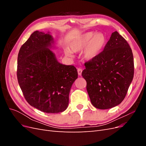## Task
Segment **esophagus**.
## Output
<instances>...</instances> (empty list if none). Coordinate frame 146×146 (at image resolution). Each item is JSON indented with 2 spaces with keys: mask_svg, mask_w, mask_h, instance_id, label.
Segmentation results:
<instances>
[{
  "mask_svg": "<svg viewBox=\"0 0 146 146\" xmlns=\"http://www.w3.org/2000/svg\"><path fill=\"white\" fill-rule=\"evenodd\" d=\"M77 72H78V74L79 76H81L82 73V69L80 68H78L77 69Z\"/></svg>",
  "mask_w": 146,
  "mask_h": 146,
  "instance_id": "1",
  "label": "esophagus"
}]
</instances>
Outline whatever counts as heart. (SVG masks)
<instances>
[{
  "instance_id": "obj_1",
  "label": "heart",
  "mask_w": 146,
  "mask_h": 146,
  "mask_svg": "<svg viewBox=\"0 0 146 146\" xmlns=\"http://www.w3.org/2000/svg\"><path fill=\"white\" fill-rule=\"evenodd\" d=\"M106 37L102 33L86 32L79 36L69 43V49H65L66 55L72 56V52L83 50V56L86 60H92L102 51L106 44Z\"/></svg>"
}]
</instances>
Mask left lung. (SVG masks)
Returning <instances> with one entry per match:
<instances>
[{
	"label": "left lung",
	"mask_w": 146,
	"mask_h": 146,
	"mask_svg": "<svg viewBox=\"0 0 146 146\" xmlns=\"http://www.w3.org/2000/svg\"><path fill=\"white\" fill-rule=\"evenodd\" d=\"M85 66L82 75L92 105L105 110L120 104L134 75L133 53L125 39L112 33L104 50Z\"/></svg>",
	"instance_id": "8db88e82"
}]
</instances>
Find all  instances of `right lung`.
<instances>
[{
    "instance_id": "1",
    "label": "right lung",
    "mask_w": 146,
    "mask_h": 146,
    "mask_svg": "<svg viewBox=\"0 0 146 146\" xmlns=\"http://www.w3.org/2000/svg\"><path fill=\"white\" fill-rule=\"evenodd\" d=\"M54 38L35 31L21 46L17 56V77L27 102L47 113L68 108L69 94L78 77L77 69L57 61L50 49Z\"/></svg>"
}]
</instances>
